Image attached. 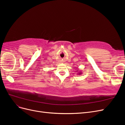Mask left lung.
<instances>
[{"label":"left lung","mask_w":125,"mask_h":125,"mask_svg":"<svg viewBox=\"0 0 125 125\" xmlns=\"http://www.w3.org/2000/svg\"><path fill=\"white\" fill-rule=\"evenodd\" d=\"M77 72V74L78 75H80V74H82V71H81L80 70H77V71H76Z\"/></svg>","instance_id":"1"}]
</instances>
